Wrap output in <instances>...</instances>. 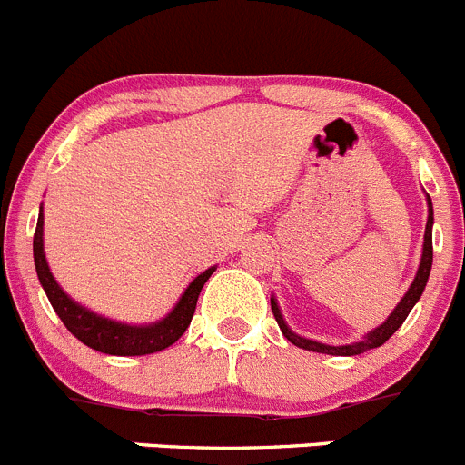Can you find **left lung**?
I'll use <instances>...</instances> for the list:
<instances>
[{
	"label": "left lung",
	"instance_id": "1",
	"mask_svg": "<svg viewBox=\"0 0 465 465\" xmlns=\"http://www.w3.org/2000/svg\"><path fill=\"white\" fill-rule=\"evenodd\" d=\"M427 208H429V218H427V227H424L422 259H420V266H418V272H415L413 284L409 286V292L403 293V298L397 302V307L392 310V314H390L388 319L379 325V328H374V331H370L364 337H360L358 341H351V344H341V346L307 340V337L296 335V332H293L292 328L286 325L280 305H277V298L271 296V310H272V314H275V321H277V325H280L282 335L292 341V344L301 346V349L314 351V353H328V355H360V353H367V351L383 346L385 341H388L390 337L399 331V325L406 321V316L411 314V310H413L415 302L420 301V296H422V292H424V286H427V282H429V272H431V262H433V242H431L433 203H431V197H429V194H427Z\"/></svg>",
	"mask_w": 465,
	"mask_h": 465
}]
</instances>
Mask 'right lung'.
<instances>
[{"mask_svg":"<svg viewBox=\"0 0 465 465\" xmlns=\"http://www.w3.org/2000/svg\"><path fill=\"white\" fill-rule=\"evenodd\" d=\"M34 266H36L38 282H41L47 301L54 307V312L59 314V319L64 321V325H66L68 331H71L82 344L107 355H149L172 346L173 341L183 335L185 328H188L190 321H193L199 293H202L208 277L215 272V266H211L208 271H203L202 275L194 277L188 284V289L181 293V298L176 301L173 310L169 312L167 316H163V319L153 321V323L134 325L107 319V316L95 314L89 307L73 301L62 286H59L54 275L50 272L45 250H43V206L41 213H38L36 233H34Z\"/></svg>","mask_w":465,"mask_h":465,"instance_id":"right-lung-1","label":"right lung"}]
</instances>
